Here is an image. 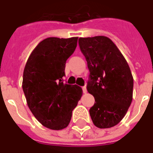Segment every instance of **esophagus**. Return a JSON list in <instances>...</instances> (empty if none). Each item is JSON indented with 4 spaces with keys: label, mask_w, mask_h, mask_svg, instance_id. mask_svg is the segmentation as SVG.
I'll return each instance as SVG.
<instances>
[{
    "label": "esophagus",
    "mask_w": 153,
    "mask_h": 153,
    "mask_svg": "<svg viewBox=\"0 0 153 153\" xmlns=\"http://www.w3.org/2000/svg\"><path fill=\"white\" fill-rule=\"evenodd\" d=\"M82 90H83V92H84V93H86V92H87L86 86H83L82 87Z\"/></svg>",
    "instance_id": "1"
}]
</instances>
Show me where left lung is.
<instances>
[{"instance_id":"8db88e82","label":"left lung","mask_w":153,"mask_h":153,"mask_svg":"<svg viewBox=\"0 0 153 153\" xmlns=\"http://www.w3.org/2000/svg\"><path fill=\"white\" fill-rule=\"evenodd\" d=\"M79 44L90 72L87 90L95 98L89 110L92 122L99 128H112L131 103L134 80L129 65L108 37H81Z\"/></svg>"}]
</instances>
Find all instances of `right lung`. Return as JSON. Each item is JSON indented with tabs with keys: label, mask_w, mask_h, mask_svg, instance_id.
Wrapping results in <instances>:
<instances>
[{
	"label": "right lung",
	"mask_w": 153,
	"mask_h": 153,
	"mask_svg": "<svg viewBox=\"0 0 153 153\" xmlns=\"http://www.w3.org/2000/svg\"><path fill=\"white\" fill-rule=\"evenodd\" d=\"M77 42L78 37L43 39L31 53L23 71L27 105L38 121L52 130L68 126L72 110L82 96V88L65 84L62 79Z\"/></svg>",
	"instance_id": "obj_1"
}]
</instances>
